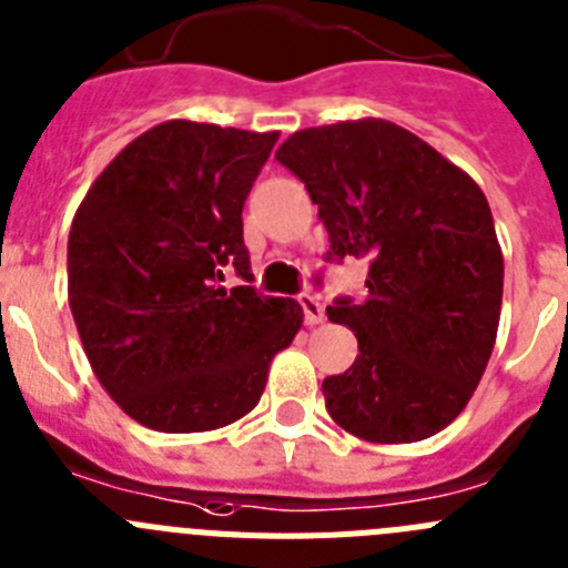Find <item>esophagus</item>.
Masks as SVG:
<instances>
[{
    "instance_id": "obj_1",
    "label": "esophagus",
    "mask_w": 568,
    "mask_h": 568,
    "mask_svg": "<svg viewBox=\"0 0 568 568\" xmlns=\"http://www.w3.org/2000/svg\"><path fill=\"white\" fill-rule=\"evenodd\" d=\"M301 310H304V321H306V326H318V324H324V304H321L318 298H315V295H301Z\"/></svg>"
}]
</instances>
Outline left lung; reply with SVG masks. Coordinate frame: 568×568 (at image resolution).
Returning a JSON list of instances; mask_svg holds the SVG:
<instances>
[{"label":"left lung","mask_w":568,"mask_h":568,"mask_svg":"<svg viewBox=\"0 0 568 568\" xmlns=\"http://www.w3.org/2000/svg\"><path fill=\"white\" fill-rule=\"evenodd\" d=\"M275 160L306 185L329 258H366V298L326 306L361 355L324 379L357 439L403 445L465 410L496 346L504 256L485 191L434 145L383 118L290 134Z\"/></svg>","instance_id":"1"}]
</instances>
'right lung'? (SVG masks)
I'll return each mask as SVG.
<instances>
[{"label": "right lung", "instance_id": "add662e5", "mask_svg": "<svg viewBox=\"0 0 568 568\" xmlns=\"http://www.w3.org/2000/svg\"><path fill=\"white\" fill-rule=\"evenodd\" d=\"M278 132L165 121L92 182L67 242V295L83 352L134 423L200 434L256 408L273 357L304 324L293 298L250 281L242 207Z\"/></svg>", "mask_w": 568, "mask_h": 568}]
</instances>
